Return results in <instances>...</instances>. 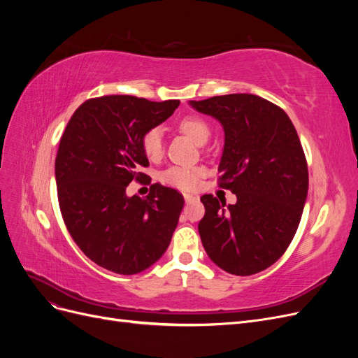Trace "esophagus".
<instances>
[{"label":"esophagus","instance_id":"obj_1","mask_svg":"<svg viewBox=\"0 0 358 358\" xmlns=\"http://www.w3.org/2000/svg\"><path fill=\"white\" fill-rule=\"evenodd\" d=\"M183 199H185L187 203H192V201L197 200V197L192 196V194H183Z\"/></svg>","mask_w":358,"mask_h":358}]
</instances>
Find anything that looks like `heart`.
<instances>
[{"instance_id":"1","label":"heart","mask_w":358,"mask_h":358,"mask_svg":"<svg viewBox=\"0 0 358 358\" xmlns=\"http://www.w3.org/2000/svg\"><path fill=\"white\" fill-rule=\"evenodd\" d=\"M179 128L187 136H189L194 142L203 145L208 142L210 136V128L203 119L197 116H187L179 122ZM142 149L143 154L150 159H159L164 149V140H162V129L159 127L149 128L142 136ZM204 175L201 167H187V166H171L162 171L161 180L179 189H194L197 187L200 178Z\"/></svg>"}]
</instances>
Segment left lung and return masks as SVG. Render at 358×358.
Returning a JSON list of instances; mask_svg holds the SVG:
<instances>
[{"instance_id": "obj_1", "label": "left lung", "mask_w": 358, "mask_h": 358, "mask_svg": "<svg viewBox=\"0 0 358 358\" xmlns=\"http://www.w3.org/2000/svg\"><path fill=\"white\" fill-rule=\"evenodd\" d=\"M224 128L220 187L236 194L227 206L212 194L200 200L199 233L212 262L236 276L262 272L294 237L309 187L308 162L288 115L254 94L189 101Z\"/></svg>"}]
</instances>
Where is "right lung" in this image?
<instances>
[{
  "label": "right lung",
  "instance_id": "1",
  "mask_svg": "<svg viewBox=\"0 0 358 358\" xmlns=\"http://www.w3.org/2000/svg\"><path fill=\"white\" fill-rule=\"evenodd\" d=\"M179 103L133 95L86 100L59 140L55 179L62 220L82 252L110 272H143L170 245L183 197L161 183L150 185L146 199L128 197L127 187L148 178L140 171L149 166L142 136Z\"/></svg>",
  "mask_w": 358,
  "mask_h": 358
}]
</instances>
